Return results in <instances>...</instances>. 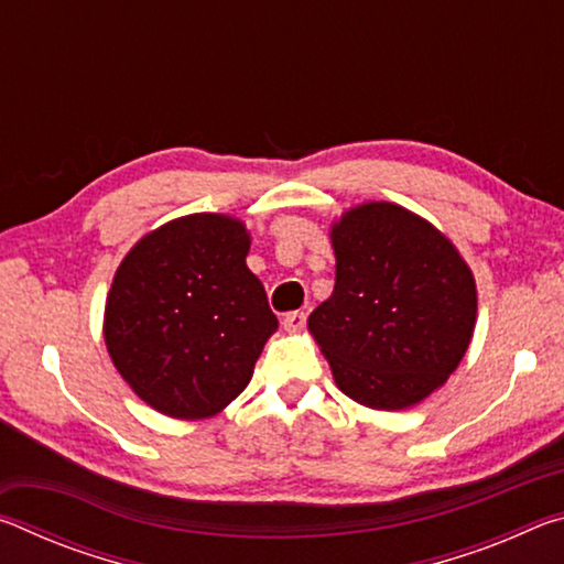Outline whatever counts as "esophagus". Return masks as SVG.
Masks as SVG:
<instances>
[{"instance_id": "1", "label": "esophagus", "mask_w": 564, "mask_h": 564, "mask_svg": "<svg viewBox=\"0 0 564 564\" xmlns=\"http://www.w3.org/2000/svg\"><path fill=\"white\" fill-rule=\"evenodd\" d=\"M305 326V313L303 311H291L283 316V328L285 330H301Z\"/></svg>"}]
</instances>
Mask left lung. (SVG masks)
<instances>
[{
  "label": "left lung",
  "mask_w": 564,
  "mask_h": 564,
  "mask_svg": "<svg viewBox=\"0 0 564 564\" xmlns=\"http://www.w3.org/2000/svg\"><path fill=\"white\" fill-rule=\"evenodd\" d=\"M336 285L308 328L348 398L376 410L420 403L470 346L475 279L455 246L395 204H362L333 226Z\"/></svg>",
  "instance_id": "8db88e82"
}]
</instances>
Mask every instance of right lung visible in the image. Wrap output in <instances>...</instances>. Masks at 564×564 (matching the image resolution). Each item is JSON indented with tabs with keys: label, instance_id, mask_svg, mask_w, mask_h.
I'll use <instances>...</instances> for the list:
<instances>
[{
	"label": "right lung",
	"instance_id": "obj_1",
	"mask_svg": "<svg viewBox=\"0 0 564 564\" xmlns=\"http://www.w3.org/2000/svg\"><path fill=\"white\" fill-rule=\"evenodd\" d=\"M248 246L236 218L194 214L141 238L113 275L104 340L159 413L208 417L251 380L279 318L248 271Z\"/></svg>",
	"mask_w": 564,
	"mask_h": 564
}]
</instances>
